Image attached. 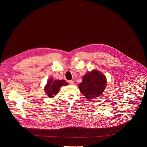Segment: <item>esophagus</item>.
<instances>
[{
  "instance_id": "esophagus-1",
  "label": "esophagus",
  "mask_w": 147,
  "mask_h": 147,
  "mask_svg": "<svg viewBox=\"0 0 147 147\" xmlns=\"http://www.w3.org/2000/svg\"><path fill=\"white\" fill-rule=\"evenodd\" d=\"M69 84H71V85H74V81H73V80H69Z\"/></svg>"
}]
</instances>
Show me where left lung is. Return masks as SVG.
<instances>
[{
    "label": "left lung",
    "mask_w": 147,
    "mask_h": 147,
    "mask_svg": "<svg viewBox=\"0 0 147 147\" xmlns=\"http://www.w3.org/2000/svg\"><path fill=\"white\" fill-rule=\"evenodd\" d=\"M107 81L105 76L96 70L87 73L79 85L80 92L88 99L97 98L102 93Z\"/></svg>",
    "instance_id": "left-lung-1"
}]
</instances>
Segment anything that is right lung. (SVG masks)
<instances>
[{
	"mask_svg": "<svg viewBox=\"0 0 147 147\" xmlns=\"http://www.w3.org/2000/svg\"><path fill=\"white\" fill-rule=\"evenodd\" d=\"M53 80V79H49L45 88L46 93L50 98H53L57 94L61 86L68 85L65 80Z\"/></svg>",
	"mask_w": 147,
	"mask_h": 147,
	"instance_id": "1",
	"label": "right lung"
}]
</instances>
